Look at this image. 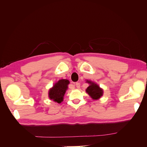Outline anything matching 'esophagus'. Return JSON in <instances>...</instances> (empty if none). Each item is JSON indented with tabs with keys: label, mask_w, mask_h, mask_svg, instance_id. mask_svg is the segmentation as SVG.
I'll use <instances>...</instances> for the list:
<instances>
[{
	"label": "esophagus",
	"mask_w": 147,
	"mask_h": 147,
	"mask_svg": "<svg viewBox=\"0 0 147 147\" xmlns=\"http://www.w3.org/2000/svg\"><path fill=\"white\" fill-rule=\"evenodd\" d=\"M75 85H76V87L77 88H80V83L79 82H77L76 83H75Z\"/></svg>",
	"instance_id": "34e87169"
}]
</instances>
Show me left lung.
<instances>
[{
  "label": "left lung",
  "mask_w": 147,
  "mask_h": 147,
  "mask_svg": "<svg viewBox=\"0 0 147 147\" xmlns=\"http://www.w3.org/2000/svg\"><path fill=\"white\" fill-rule=\"evenodd\" d=\"M86 82L90 84L86 90V92L90 96L92 99L97 100L103 95V90L100 88L98 84L90 80H86Z\"/></svg>",
  "instance_id": "left-lung-1"
}]
</instances>
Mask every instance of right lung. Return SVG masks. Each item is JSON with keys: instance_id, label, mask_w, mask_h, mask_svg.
<instances>
[{"instance_id": "right-lung-1", "label": "right lung", "mask_w": 147, "mask_h": 147, "mask_svg": "<svg viewBox=\"0 0 147 147\" xmlns=\"http://www.w3.org/2000/svg\"><path fill=\"white\" fill-rule=\"evenodd\" d=\"M69 81L66 79H61L56 83L48 92V97L53 100L60 104L63 101L64 96L66 90L68 88Z\"/></svg>"}]
</instances>
